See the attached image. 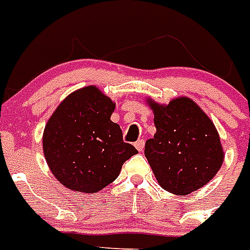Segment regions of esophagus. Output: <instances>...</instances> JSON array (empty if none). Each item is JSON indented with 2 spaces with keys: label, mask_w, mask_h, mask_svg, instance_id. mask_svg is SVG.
I'll use <instances>...</instances> for the list:
<instances>
[{
  "label": "esophagus",
  "mask_w": 250,
  "mask_h": 250,
  "mask_svg": "<svg viewBox=\"0 0 250 250\" xmlns=\"http://www.w3.org/2000/svg\"><path fill=\"white\" fill-rule=\"evenodd\" d=\"M135 146H136V149L139 150V151H143L144 147H145V141H144L143 139L139 140V141H136L135 143Z\"/></svg>",
  "instance_id": "1"
}]
</instances>
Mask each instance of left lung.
Listing matches in <instances>:
<instances>
[{"label": "left lung", "instance_id": "left-lung-1", "mask_svg": "<svg viewBox=\"0 0 250 250\" xmlns=\"http://www.w3.org/2000/svg\"><path fill=\"white\" fill-rule=\"evenodd\" d=\"M149 104L157 133L146 141L145 157L160 186L186 195L208 184L224 162L212 121L188 97H178L166 106Z\"/></svg>", "mask_w": 250, "mask_h": 250}]
</instances>
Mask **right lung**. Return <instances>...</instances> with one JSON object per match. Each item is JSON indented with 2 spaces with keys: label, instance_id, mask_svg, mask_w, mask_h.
<instances>
[{
  "label": "right lung",
  "instance_id": "right-lung-1",
  "mask_svg": "<svg viewBox=\"0 0 250 250\" xmlns=\"http://www.w3.org/2000/svg\"><path fill=\"white\" fill-rule=\"evenodd\" d=\"M114 107L100 90L88 86L69 95L48 119L44 158L55 177L70 190L100 191L118 177L125 160L139 153L110 121Z\"/></svg>",
  "mask_w": 250,
  "mask_h": 250
}]
</instances>
